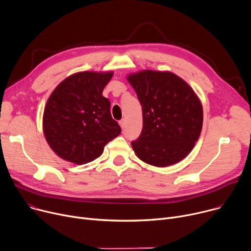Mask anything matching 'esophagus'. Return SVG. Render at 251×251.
I'll return each mask as SVG.
<instances>
[{
	"instance_id": "esophagus-1",
	"label": "esophagus",
	"mask_w": 251,
	"mask_h": 251,
	"mask_svg": "<svg viewBox=\"0 0 251 251\" xmlns=\"http://www.w3.org/2000/svg\"><path fill=\"white\" fill-rule=\"evenodd\" d=\"M119 124H120L121 128H124V127H125V120H124V119L120 120V121H119Z\"/></svg>"
}]
</instances>
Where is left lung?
<instances>
[{
	"mask_svg": "<svg viewBox=\"0 0 251 251\" xmlns=\"http://www.w3.org/2000/svg\"><path fill=\"white\" fill-rule=\"evenodd\" d=\"M142 106L143 128L131 145L142 161L165 167L182 160L197 142L203 123L202 105L191 87L170 72L130 75Z\"/></svg>",
	"mask_w": 251,
	"mask_h": 251,
	"instance_id": "left-lung-1",
	"label": "left lung"
}]
</instances>
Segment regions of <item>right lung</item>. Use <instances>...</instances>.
Wrapping results in <instances>:
<instances>
[{"instance_id":"right-lung-1","label":"right lung","mask_w":251,"mask_h":251,"mask_svg":"<svg viewBox=\"0 0 251 251\" xmlns=\"http://www.w3.org/2000/svg\"><path fill=\"white\" fill-rule=\"evenodd\" d=\"M113 73L80 72L61 82L44 110L43 128L52 150L64 160L85 164L121 133L102 95Z\"/></svg>"}]
</instances>
